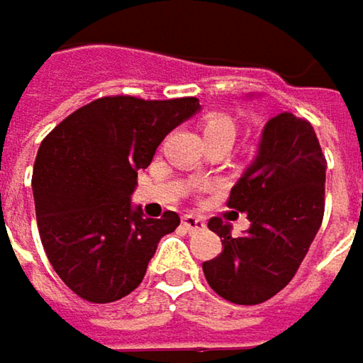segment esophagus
Segmentation results:
<instances>
[{
  "mask_svg": "<svg viewBox=\"0 0 363 363\" xmlns=\"http://www.w3.org/2000/svg\"><path fill=\"white\" fill-rule=\"evenodd\" d=\"M182 223L186 225V230H188V232H196V230H203L204 225H206L203 217H196V215H184Z\"/></svg>",
  "mask_w": 363,
  "mask_h": 363,
  "instance_id": "esophagus-1",
  "label": "esophagus"
}]
</instances>
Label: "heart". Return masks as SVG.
Instances as JSON below:
<instances>
[{"instance_id": "heart-1", "label": "heart", "mask_w": 363, "mask_h": 363, "mask_svg": "<svg viewBox=\"0 0 363 363\" xmlns=\"http://www.w3.org/2000/svg\"><path fill=\"white\" fill-rule=\"evenodd\" d=\"M203 135L204 140H230L234 142L238 127L232 116L223 113H211L203 118Z\"/></svg>"}]
</instances>
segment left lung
Masks as SVG:
<instances>
[{
  "label": "left lung",
  "mask_w": 363,
  "mask_h": 363,
  "mask_svg": "<svg viewBox=\"0 0 363 363\" xmlns=\"http://www.w3.org/2000/svg\"><path fill=\"white\" fill-rule=\"evenodd\" d=\"M326 159L309 121L280 113L263 127L257 159L230 192L228 206L247 213L238 238L213 217L219 257L204 261L208 286L225 301L257 305L280 293L296 274L324 217Z\"/></svg>",
  "instance_id": "8db88e82"
}]
</instances>
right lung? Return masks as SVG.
<instances>
[{"label": "right lung", "instance_id": "obj_1", "mask_svg": "<svg viewBox=\"0 0 363 363\" xmlns=\"http://www.w3.org/2000/svg\"><path fill=\"white\" fill-rule=\"evenodd\" d=\"M196 98L108 96L68 114L41 142L33 196L41 245L68 289L89 303L135 291L159 240L179 225L175 211L144 217L131 204L169 131L199 113Z\"/></svg>", "mask_w": 363, "mask_h": 363}]
</instances>
